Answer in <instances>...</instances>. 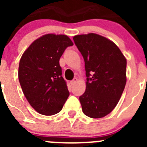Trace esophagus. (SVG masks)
Wrapping results in <instances>:
<instances>
[{"label":"esophagus","instance_id":"obj_1","mask_svg":"<svg viewBox=\"0 0 147 147\" xmlns=\"http://www.w3.org/2000/svg\"><path fill=\"white\" fill-rule=\"evenodd\" d=\"M76 82H77V79H76V78H74V80H71V85H74Z\"/></svg>","mask_w":147,"mask_h":147}]
</instances>
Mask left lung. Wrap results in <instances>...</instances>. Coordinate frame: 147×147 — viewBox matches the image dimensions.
Masks as SVG:
<instances>
[{
    "label": "left lung",
    "instance_id": "left-lung-1",
    "mask_svg": "<svg viewBox=\"0 0 147 147\" xmlns=\"http://www.w3.org/2000/svg\"><path fill=\"white\" fill-rule=\"evenodd\" d=\"M73 39L85 60L86 90L80 96L82 112L93 119L105 117L124 91L127 60L117 45L101 35L90 33Z\"/></svg>",
    "mask_w": 147,
    "mask_h": 147
}]
</instances>
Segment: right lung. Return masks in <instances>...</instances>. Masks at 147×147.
I'll list each match as a JSON object with an SVG mask.
<instances>
[{"mask_svg": "<svg viewBox=\"0 0 147 147\" xmlns=\"http://www.w3.org/2000/svg\"><path fill=\"white\" fill-rule=\"evenodd\" d=\"M73 45L66 35L49 34L34 41L22 56L18 79L28 103L39 113H58L69 96L59 59Z\"/></svg>", "mask_w": 147, "mask_h": 147, "instance_id": "right-lung-1", "label": "right lung"}]
</instances>
